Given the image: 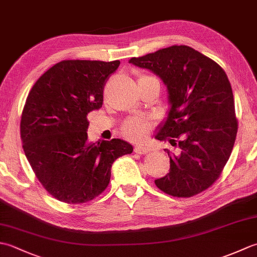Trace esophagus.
Wrapping results in <instances>:
<instances>
[{
  "label": "esophagus",
  "instance_id": "1",
  "mask_svg": "<svg viewBox=\"0 0 257 257\" xmlns=\"http://www.w3.org/2000/svg\"><path fill=\"white\" fill-rule=\"evenodd\" d=\"M149 148L148 147L146 146H140V145H137L135 147V152L136 154H139V155H145L147 154V152H149Z\"/></svg>",
  "mask_w": 257,
  "mask_h": 257
}]
</instances>
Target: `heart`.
Returning a JSON list of instances; mask_svg holds the SVG:
<instances>
[{
    "mask_svg": "<svg viewBox=\"0 0 257 257\" xmlns=\"http://www.w3.org/2000/svg\"><path fill=\"white\" fill-rule=\"evenodd\" d=\"M148 77V76H141V78ZM150 124L144 119L140 118H133L125 121L122 125V134L129 139H133L136 141L143 140L147 137L149 134Z\"/></svg>",
    "mask_w": 257,
    "mask_h": 257,
    "instance_id": "1",
    "label": "heart"
}]
</instances>
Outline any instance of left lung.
<instances>
[{
  "label": "left lung",
  "mask_w": 257,
  "mask_h": 257,
  "mask_svg": "<svg viewBox=\"0 0 257 257\" xmlns=\"http://www.w3.org/2000/svg\"><path fill=\"white\" fill-rule=\"evenodd\" d=\"M129 63L159 76L167 87L169 108L155 138L179 150L170 157V171L155 180L163 192L190 198L220 177L237 133L233 91L219 64L189 46H171ZM180 140L176 143L175 138Z\"/></svg>",
  "instance_id": "obj_1"
}]
</instances>
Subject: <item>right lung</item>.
Listing matches in <instances>:
<instances>
[{
    "mask_svg": "<svg viewBox=\"0 0 257 257\" xmlns=\"http://www.w3.org/2000/svg\"><path fill=\"white\" fill-rule=\"evenodd\" d=\"M119 61H63L32 87L22 112L23 149L38 181L65 203H85L110 181L111 166L134 148L121 139L87 140V114L102 106Z\"/></svg>",
    "mask_w": 257,
    "mask_h": 257,
    "instance_id": "obj_1",
    "label": "right lung"
}]
</instances>
